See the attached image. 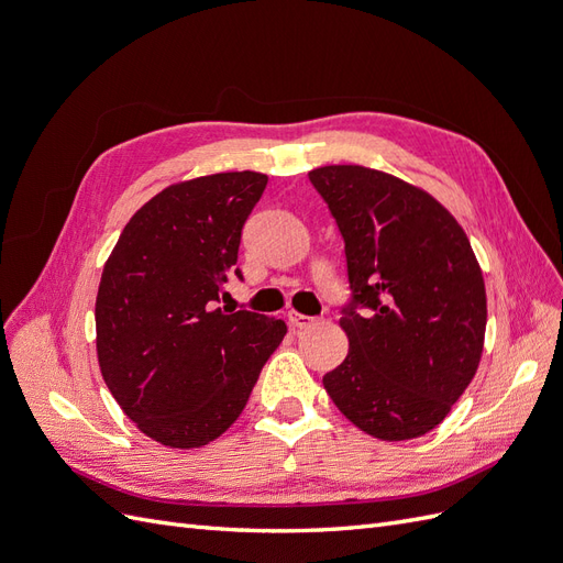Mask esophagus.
<instances>
[{
    "instance_id": "34e87169",
    "label": "esophagus",
    "mask_w": 563,
    "mask_h": 563,
    "mask_svg": "<svg viewBox=\"0 0 563 563\" xmlns=\"http://www.w3.org/2000/svg\"><path fill=\"white\" fill-rule=\"evenodd\" d=\"M288 323H291V327H296V329H308V327H312V323H317V319L291 310V312H288Z\"/></svg>"
}]
</instances>
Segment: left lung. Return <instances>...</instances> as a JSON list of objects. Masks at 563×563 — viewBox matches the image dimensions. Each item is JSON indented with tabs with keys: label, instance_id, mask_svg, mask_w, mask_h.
<instances>
[{
	"label": "left lung",
	"instance_id": "left-lung-1",
	"mask_svg": "<svg viewBox=\"0 0 563 563\" xmlns=\"http://www.w3.org/2000/svg\"><path fill=\"white\" fill-rule=\"evenodd\" d=\"M345 242V362L323 376L356 428L383 441L434 430L472 383L486 288L467 234L420 187L356 164L308 174Z\"/></svg>",
	"mask_w": 563,
	"mask_h": 563
}]
</instances>
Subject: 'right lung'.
I'll return each mask as SVG.
<instances>
[{"instance_id":"add662e5","label":"right lung","mask_w":563,"mask_h":563,"mask_svg":"<svg viewBox=\"0 0 563 563\" xmlns=\"http://www.w3.org/2000/svg\"><path fill=\"white\" fill-rule=\"evenodd\" d=\"M265 174L230 172L168 185L133 213L96 298L103 380L162 446L199 449L240 418L286 323L216 308L236 267L242 228Z\"/></svg>"}]
</instances>
